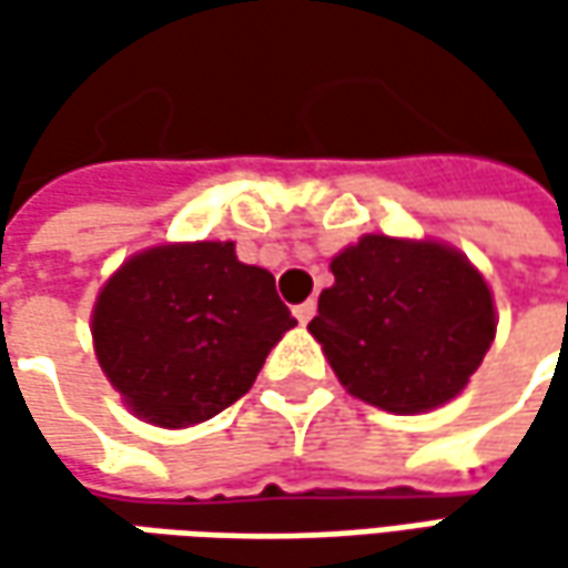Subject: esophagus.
<instances>
[{
  "mask_svg": "<svg viewBox=\"0 0 568 568\" xmlns=\"http://www.w3.org/2000/svg\"><path fill=\"white\" fill-rule=\"evenodd\" d=\"M294 316H296V322H300V325H306L310 318L316 316V303H313V300L300 303V306H294Z\"/></svg>",
  "mask_w": 568,
  "mask_h": 568,
  "instance_id": "1",
  "label": "esophagus"
}]
</instances>
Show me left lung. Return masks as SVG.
I'll return each mask as SVG.
<instances>
[{"label":"left lung","instance_id":"left-lung-1","mask_svg":"<svg viewBox=\"0 0 568 568\" xmlns=\"http://www.w3.org/2000/svg\"><path fill=\"white\" fill-rule=\"evenodd\" d=\"M310 332L341 385L392 414L452 402L496 335L490 287L439 243L363 236L332 258Z\"/></svg>","mask_w":568,"mask_h":568}]
</instances>
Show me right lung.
<instances>
[{"label": "right lung", "mask_w": 568, "mask_h": 568, "mask_svg": "<svg viewBox=\"0 0 568 568\" xmlns=\"http://www.w3.org/2000/svg\"><path fill=\"white\" fill-rule=\"evenodd\" d=\"M296 318L265 268L233 243H180L132 255L100 291L98 361L132 414L202 424L240 402Z\"/></svg>", "instance_id": "1"}]
</instances>
